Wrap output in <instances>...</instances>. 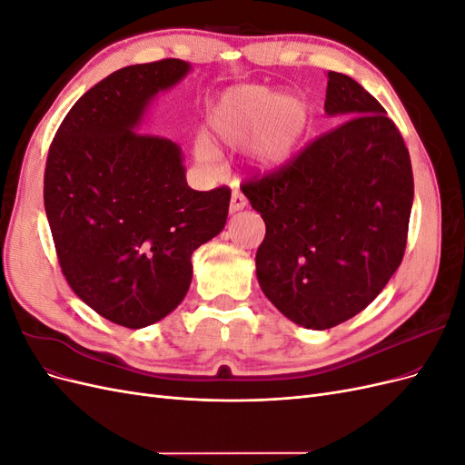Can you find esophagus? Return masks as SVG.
Here are the masks:
<instances>
[{
    "label": "esophagus",
    "instance_id": "1",
    "mask_svg": "<svg viewBox=\"0 0 465 465\" xmlns=\"http://www.w3.org/2000/svg\"><path fill=\"white\" fill-rule=\"evenodd\" d=\"M246 207V198L242 193H238V192H234L232 195H231V205H229V211L231 213L234 215V213H238V211H242Z\"/></svg>",
    "mask_w": 465,
    "mask_h": 465
}]
</instances>
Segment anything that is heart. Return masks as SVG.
<instances>
[{
  "label": "heart",
  "mask_w": 465,
  "mask_h": 465,
  "mask_svg": "<svg viewBox=\"0 0 465 465\" xmlns=\"http://www.w3.org/2000/svg\"><path fill=\"white\" fill-rule=\"evenodd\" d=\"M306 128L308 110L299 98L265 87H236L211 110L207 139L195 142V154L205 164H213V147L236 149L250 142V164L265 174L275 173L297 154Z\"/></svg>",
  "instance_id": "obj_1"
}]
</instances>
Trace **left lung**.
Wrapping results in <instances>:
<instances>
[{
	"mask_svg": "<svg viewBox=\"0 0 465 465\" xmlns=\"http://www.w3.org/2000/svg\"><path fill=\"white\" fill-rule=\"evenodd\" d=\"M323 110L349 120L241 186L265 223L258 283L308 330H330L378 297L401 263L413 205L410 151L382 104L330 72Z\"/></svg>",
	"mask_w": 465,
	"mask_h": 465,
	"instance_id": "8db88e82",
	"label": "left lung"
}]
</instances>
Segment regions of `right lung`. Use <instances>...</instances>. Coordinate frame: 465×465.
<instances>
[{"instance_id":"add662e5","label":"right lung","mask_w":465,"mask_h":465,"mask_svg":"<svg viewBox=\"0 0 465 465\" xmlns=\"http://www.w3.org/2000/svg\"><path fill=\"white\" fill-rule=\"evenodd\" d=\"M190 69L168 58L110 74L67 112L48 151L45 207L62 272L83 302L130 330L184 301L193 250L229 215L227 186L192 190L182 149L139 134L154 96Z\"/></svg>"}]
</instances>
